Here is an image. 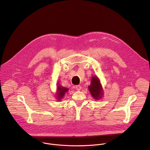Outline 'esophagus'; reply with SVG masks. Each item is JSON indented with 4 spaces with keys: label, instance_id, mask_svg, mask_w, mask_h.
Here are the masks:
<instances>
[{
    "label": "esophagus",
    "instance_id": "1",
    "mask_svg": "<svg viewBox=\"0 0 150 150\" xmlns=\"http://www.w3.org/2000/svg\"><path fill=\"white\" fill-rule=\"evenodd\" d=\"M81 86L80 85H76V86L75 87V88H76V90H78V91H80L81 90Z\"/></svg>",
    "mask_w": 150,
    "mask_h": 150
}]
</instances>
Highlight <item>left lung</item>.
<instances>
[{"label":"left lung","instance_id":"1","mask_svg":"<svg viewBox=\"0 0 150 150\" xmlns=\"http://www.w3.org/2000/svg\"><path fill=\"white\" fill-rule=\"evenodd\" d=\"M89 91L95 100H100L103 95V90L98 78L93 76L91 78V84L88 86Z\"/></svg>","mask_w":150,"mask_h":150}]
</instances>
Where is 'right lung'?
Listing matches in <instances>:
<instances>
[{
    "label": "right lung",
    "mask_w": 150,
    "mask_h": 150,
    "mask_svg": "<svg viewBox=\"0 0 150 150\" xmlns=\"http://www.w3.org/2000/svg\"><path fill=\"white\" fill-rule=\"evenodd\" d=\"M68 88L66 87H63L60 84L57 83V93H56V98L58 101H60V100L64 97L65 93L68 91Z\"/></svg>",
    "instance_id": "add662e5"
}]
</instances>
